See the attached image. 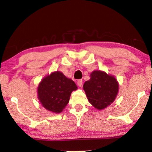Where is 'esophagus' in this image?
<instances>
[{
	"instance_id": "esophagus-1",
	"label": "esophagus",
	"mask_w": 152,
	"mask_h": 152,
	"mask_svg": "<svg viewBox=\"0 0 152 152\" xmlns=\"http://www.w3.org/2000/svg\"><path fill=\"white\" fill-rule=\"evenodd\" d=\"M77 84H78V85L80 87H82V84H83V81H82V80H78V82H77Z\"/></svg>"
}]
</instances>
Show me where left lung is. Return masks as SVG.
I'll use <instances>...</instances> for the list:
<instances>
[{"mask_svg": "<svg viewBox=\"0 0 152 152\" xmlns=\"http://www.w3.org/2000/svg\"><path fill=\"white\" fill-rule=\"evenodd\" d=\"M83 88L89 102L97 109H103L115 101L119 84L115 77L102 71H94Z\"/></svg>", "mask_w": 152, "mask_h": 152, "instance_id": "8db88e82", "label": "left lung"}]
</instances>
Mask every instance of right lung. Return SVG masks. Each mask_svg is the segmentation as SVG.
<instances>
[{"label":"right lung","mask_w":152,"mask_h":152,"mask_svg":"<svg viewBox=\"0 0 152 152\" xmlns=\"http://www.w3.org/2000/svg\"><path fill=\"white\" fill-rule=\"evenodd\" d=\"M76 89L72 80L66 78L60 72H56L40 82L37 88L38 99L46 109L59 113L69 102L72 92Z\"/></svg>","instance_id":"add662e5"}]
</instances>
